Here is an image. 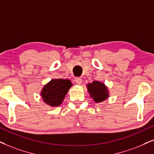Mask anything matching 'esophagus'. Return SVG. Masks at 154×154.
<instances>
[{
  "label": "esophagus",
  "instance_id": "obj_1",
  "mask_svg": "<svg viewBox=\"0 0 154 154\" xmlns=\"http://www.w3.org/2000/svg\"><path fill=\"white\" fill-rule=\"evenodd\" d=\"M75 83H76L77 84H79V85L81 84V83H82V79H81V78H80V77L75 78Z\"/></svg>",
  "mask_w": 154,
  "mask_h": 154
}]
</instances>
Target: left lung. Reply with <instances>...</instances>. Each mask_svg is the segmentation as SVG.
I'll use <instances>...</instances> for the list:
<instances>
[{"label": "left lung", "instance_id": "left-lung-1", "mask_svg": "<svg viewBox=\"0 0 154 154\" xmlns=\"http://www.w3.org/2000/svg\"><path fill=\"white\" fill-rule=\"evenodd\" d=\"M87 88L90 96L96 103H100L109 98V91L103 83L94 81L91 83H88Z\"/></svg>", "mask_w": 154, "mask_h": 154}]
</instances>
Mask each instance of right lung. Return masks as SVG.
Instances as JSON below:
<instances>
[{
    "label": "right lung",
    "instance_id": "add662e5",
    "mask_svg": "<svg viewBox=\"0 0 154 154\" xmlns=\"http://www.w3.org/2000/svg\"><path fill=\"white\" fill-rule=\"evenodd\" d=\"M72 86L68 79H52L43 86L41 95L43 101L51 106H58L62 103L66 95Z\"/></svg>",
    "mask_w": 154,
    "mask_h": 154
}]
</instances>
